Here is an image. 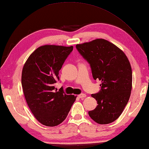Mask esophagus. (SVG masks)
Masks as SVG:
<instances>
[{
  "mask_svg": "<svg viewBox=\"0 0 149 149\" xmlns=\"http://www.w3.org/2000/svg\"><path fill=\"white\" fill-rule=\"evenodd\" d=\"M78 97H79V98H85V97H86V95L84 94V93H82V94H81V95H78Z\"/></svg>",
  "mask_w": 149,
  "mask_h": 149,
  "instance_id": "34e87169",
  "label": "esophagus"
}]
</instances>
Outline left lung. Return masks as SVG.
Returning <instances> with one entry per match:
<instances>
[{
  "label": "left lung",
  "instance_id": "8db88e82",
  "mask_svg": "<svg viewBox=\"0 0 149 149\" xmlns=\"http://www.w3.org/2000/svg\"><path fill=\"white\" fill-rule=\"evenodd\" d=\"M76 48L90 64L95 80L102 82L100 91L91 95L98 105L89 116L100 124L115 121L128 102L132 89L128 59L118 47L103 39L77 44Z\"/></svg>",
  "mask_w": 149,
  "mask_h": 149
}]
</instances>
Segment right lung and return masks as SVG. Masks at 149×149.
I'll use <instances>...</instances> for the list:
<instances>
[{"mask_svg":"<svg viewBox=\"0 0 149 149\" xmlns=\"http://www.w3.org/2000/svg\"><path fill=\"white\" fill-rule=\"evenodd\" d=\"M73 46L44 45L31 54L24 64L22 84L31 112L40 123L53 127L66 119L77 96L57 91L54 84ZM56 90H55V89Z\"/></svg>","mask_w":149,"mask_h":149,"instance_id":"1","label":"right lung"}]
</instances>
